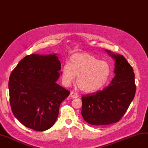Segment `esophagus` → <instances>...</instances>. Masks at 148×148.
<instances>
[{"mask_svg":"<svg viewBox=\"0 0 148 148\" xmlns=\"http://www.w3.org/2000/svg\"><path fill=\"white\" fill-rule=\"evenodd\" d=\"M70 97L73 99H76L78 97V95H77V93H75V92H73V91H71L70 93Z\"/></svg>","mask_w":148,"mask_h":148,"instance_id":"1","label":"esophagus"}]
</instances>
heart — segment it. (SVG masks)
Here are the masks:
<instances>
[{
	"mask_svg": "<svg viewBox=\"0 0 148 148\" xmlns=\"http://www.w3.org/2000/svg\"><path fill=\"white\" fill-rule=\"evenodd\" d=\"M111 73L110 66L88 53L73 55L69 64H65L61 71L63 84L68 86L77 77V84L86 93L100 90L107 82Z\"/></svg>",
	"mask_w": 148,
	"mask_h": 148,
	"instance_id": "1",
	"label": "heart"
}]
</instances>
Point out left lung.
<instances>
[{
	"mask_svg": "<svg viewBox=\"0 0 148 148\" xmlns=\"http://www.w3.org/2000/svg\"><path fill=\"white\" fill-rule=\"evenodd\" d=\"M106 52L115 62V76L106 88L82 97L81 114L91 125L102 126L119 122L135 97L136 86L132 67L122 55Z\"/></svg>",
	"mask_w": 148,
	"mask_h": 148,
	"instance_id": "1",
	"label": "left lung"
}]
</instances>
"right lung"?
I'll list each match as a JSON object with an SVG mask.
<instances>
[{"mask_svg": "<svg viewBox=\"0 0 148 148\" xmlns=\"http://www.w3.org/2000/svg\"><path fill=\"white\" fill-rule=\"evenodd\" d=\"M61 64L56 54L24 57L10 75L8 87L14 116L27 127L42 132L51 127L69 91L57 84Z\"/></svg>", "mask_w": 148, "mask_h": 148, "instance_id": "add662e5", "label": "right lung"}]
</instances>
